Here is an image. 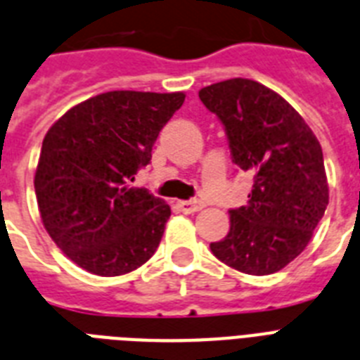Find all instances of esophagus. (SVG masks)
<instances>
[{
	"label": "esophagus",
	"instance_id": "34e87169",
	"mask_svg": "<svg viewBox=\"0 0 360 360\" xmlns=\"http://www.w3.org/2000/svg\"><path fill=\"white\" fill-rule=\"evenodd\" d=\"M203 201L200 200H186V201H179V209L185 212V214H194L198 210L203 209Z\"/></svg>",
	"mask_w": 360,
	"mask_h": 360
}]
</instances>
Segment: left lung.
Masks as SVG:
<instances>
[{
    "instance_id": "left-lung-1",
    "label": "left lung",
    "mask_w": 360,
    "mask_h": 360,
    "mask_svg": "<svg viewBox=\"0 0 360 360\" xmlns=\"http://www.w3.org/2000/svg\"><path fill=\"white\" fill-rule=\"evenodd\" d=\"M226 127L233 162L253 175L246 205L231 209V227L210 251L250 276H268L311 242L329 203L322 146L297 110L251 79H227L200 90Z\"/></svg>"
}]
</instances>
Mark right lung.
Wrapping results in <instances>:
<instances>
[{
	"mask_svg": "<svg viewBox=\"0 0 360 360\" xmlns=\"http://www.w3.org/2000/svg\"><path fill=\"white\" fill-rule=\"evenodd\" d=\"M183 101V92H105L72 107L44 136L34 174L40 218L83 270L124 276L159 248L170 207L129 183L150 165L155 140Z\"/></svg>",
	"mask_w": 360,
	"mask_h": 360,
	"instance_id": "add662e5",
	"label": "right lung"
}]
</instances>
